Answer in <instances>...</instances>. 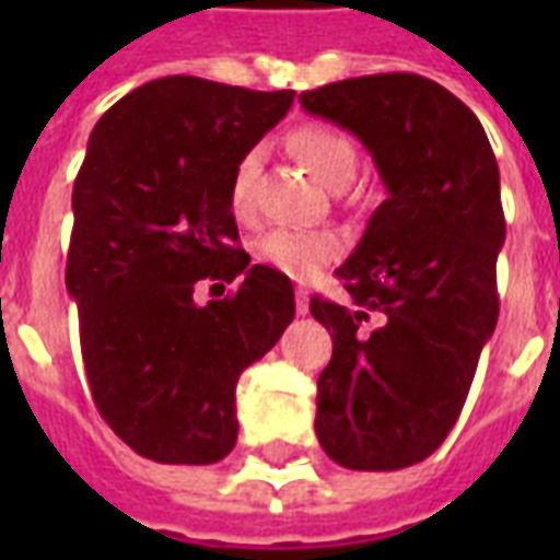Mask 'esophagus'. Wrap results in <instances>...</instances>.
Returning <instances> with one entry per match:
<instances>
[{"label":"esophagus","mask_w":560,"mask_h":560,"mask_svg":"<svg viewBox=\"0 0 560 560\" xmlns=\"http://www.w3.org/2000/svg\"><path fill=\"white\" fill-rule=\"evenodd\" d=\"M296 315H308V291H296Z\"/></svg>","instance_id":"1"}]
</instances>
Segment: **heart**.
Masks as SVG:
<instances>
[{
    "instance_id": "obj_1",
    "label": "heart",
    "mask_w": 560,
    "mask_h": 560,
    "mask_svg": "<svg viewBox=\"0 0 560 560\" xmlns=\"http://www.w3.org/2000/svg\"><path fill=\"white\" fill-rule=\"evenodd\" d=\"M291 149L303 161L317 183L332 191H341L351 185L357 173V147L339 128L324 122H305L291 131ZM260 171V152L248 149L233 164L228 200L236 215H248L255 207V185ZM341 255V240L327 231H293V228H276L264 233L255 245V257L264 267L276 269L293 281H312L320 269L332 264Z\"/></svg>"
}]
</instances>
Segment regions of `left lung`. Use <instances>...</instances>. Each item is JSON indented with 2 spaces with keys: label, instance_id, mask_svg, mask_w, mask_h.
<instances>
[{
  "label": "left lung",
  "instance_id": "8db88e82",
  "mask_svg": "<svg viewBox=\"0 0 560 560\" xmlns=\"http://www.w3.org/2000/svg\"><path fill=\"white\" fill-rule=\"evenodd\" d=\"M300 102L357 135L387 185L336 269L351 303L308 305L332 336L317 377V441L341 468H408L456 425L498 324V161L470 107L420 74L339 80Z\"/></svg>",
  "mask_w": 560,
  "mask_h": 560
}]
</instances>
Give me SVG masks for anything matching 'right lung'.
I'll list each match as a JSON object with an SVG mask.
<instances>
[{"instance_id": "obj_1", "label": "right lung", "mask_w": 560, "mask_h": 560, "mask_svg": "<svg viewBox=\"0 0 560 560\" xmlns=\"http://www.w3.org/2000/svg\"><path fill=\"white\" fill-rule=\"evenodd\" d=\"M293 95L173 74L128 92L92 128L71 195L66 288L92 401L138 456H228L236 381L293 320L291 279L252 264L228 200L233 164ZM200 278L241 288L197 306Z\"/></svg>"}]
</instances>
